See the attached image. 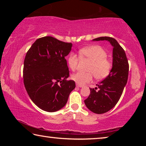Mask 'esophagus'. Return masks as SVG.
I'll return each mask as SVG.
<instances>
[{"label": "esophagus", "mask_w": 146, "mask_h": 146, "mask_svg": "<svg viewBox=\"0 0 146 146\" xmlns=\"http://www.w3.org/2000/svg\"><path fill=\"white\" fill-rule=\"evenodd\" d=\"M76 87H78V88H82V86H80V85H79V84H76Z\"/></svg>", "instance_id": "1"}]
</instances>
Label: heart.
<instances>
[{
    "label": "heart",
    "instance_id": "obj_1",
    "mask_svg": "<svg viewBox=\"0 0 146 146\" xmlns=\"http://www.w3.org/2000/svg\"><path fill=\"white\" fill-rule=\"evenodd\" d=\"M81 58H86L91 61L88 70L90 72H77L71 75V79L80 86L92 81L93 75L98 80L103 79L109 75L111 70V62L106 58L107 53L102 47L97 45L86 47L80 51ZM78 58L75 53L71 52L68 56V64L71 70H75L77 67ZM91 72H90V71Z\"/></svg>",
    "mask_w": 146,
    "mask_h": 146
}]
</instances>
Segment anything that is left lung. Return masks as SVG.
Returning <instances> with one entry per match:
<instances>
[{"mask_svg": "<svg viewBox=\"0 0 146 146\" xmlns=\"http://www.w3.org/2000/svg\"><path fill=\"white\" fill-rule=\"evenodd\" d=\"M93 41L107 40L113 46V64L109 75L97 84L95 88H90V94L84 103L91 111L102 114L111 110L117 104L126 85L129 64L123 49L115 38L101 36Z\"/></svg>", "mask_w": 146, "mask_h": 146, "instance_id": "left-lung-1", "label": "left lung"}]
</instances>
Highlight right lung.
Wrapping results in <instances>:
<instances>
[{"label": "right lung", "instance_id": "1", "mask_svg": "<svg viewBox=\"0 0 146 146\" xmlns=\"http://www.w3.org/2000/svg\"><path fill=\"white\" fill-rule=\"evenodd\" d=\"M72 44L44 36L32 44L24 62L23 78L31 100L45 111L55 112L65 106L75 88L65 56Z\"/></svg>", "mask_w": 146, "mask_h": 146}]
</instances>
